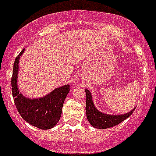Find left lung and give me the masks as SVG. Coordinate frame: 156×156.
Instances as JSON below:
<instances>
[{
	"label": "left lung",
	"mask_w": 156,
	"mask_h": 156,
	"mask_svg": "<svg viewBox=\"0 0 156 156\" xmlns=\"http://www.w3.org/2000/svg\"><path fill=\"white\" fill-rule=\"evenodd\" d=\"M85 92H86L85 110H86L87 119L90 122V124L96 129H104L117 126L118 124L129 118L135 109V108L130 112L126 113L125 115H111L104 114L98 111L94 107L91 92L87 89L85 90Z\"/></svg>",
	"instance_id": "left-lung-1"
}]
</instances>
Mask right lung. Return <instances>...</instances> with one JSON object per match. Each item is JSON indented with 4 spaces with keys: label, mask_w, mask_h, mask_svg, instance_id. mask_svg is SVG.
Wrapping results in <instances>:
<instances>
[{
    "label": "right lung",
    "mask_w": 156,
    "mask_h": 156,
    "mask_svg": "<svg viewBox=\"0 0 156 156\" xmlns=\"http://www.w3.org/2000/svg\"><path fill=\"white\" fill-rule=\"evenodd\" d=\"M24 48L15 58L11 78V88L16 108L22 119L31 126L40 129H49L55 127L62 115V107L67 94L70 91V85L58 88L44 98L30 99L19 93L17 85V72L20 56Z\"/></svg>",
    "instance_id": "right-lung-1"
}]
</instances>
